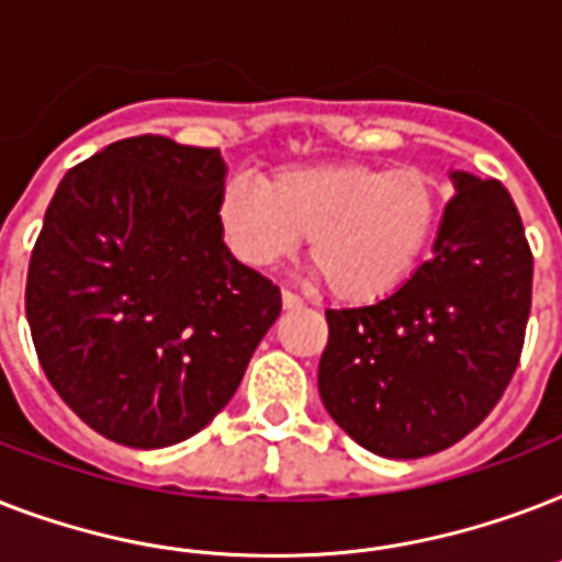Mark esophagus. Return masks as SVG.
<instances>
[{
	"instance_id": "34e87169",
	"label": "esophagus",
	"mask_w": 562,
	"mask_h": 562,
	"mask_svg": "<svg viewBox=\"0 0 562 562\" xmlns=\"http://www.w3.org/2000/svg\"><path fill=\"white\" fill-rule=\"evenodd\" d=\"M306 306V300L297 297L294 291H282V308H289V312H297V308Z\"/></svg>"
}]
</instances>
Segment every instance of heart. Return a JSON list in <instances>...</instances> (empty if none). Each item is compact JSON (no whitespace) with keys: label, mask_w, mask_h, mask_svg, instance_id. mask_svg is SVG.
Segmentation results:
<instances>
[{"label":"heart","mask_w":562,"mask_h":562,"mask_svg":"<svg viewBox=\"0 0 562 562\" xmlns=\"http://www.w3.org/2000/svg\"><path fill=\"white\" fill-rule=\"evenodd\" d=\"M440 221V194L414 169L317 162L277 171L268 187L229 180L218 224L229 250L254 268L289 259L308 236V262L335 297L368 303L417 268Z\"/></svg>","instance_id":"b5f03b06"}]
</instances>
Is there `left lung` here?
<instances>
[{"label": "left lung", "instance_id": "left-lung-1", "mask_svg": "<svg viewBox=\"0 0 562 562\" xmlns=\"http://www.w3.org/2000/svg\"><path fill=\"white\" fill-rule=\"evenodd\" d=\"M431 259L373 306L329 308L317 391L368 452L426 458L502 400L531 315L533 256L498 180L452 171Z\"/></svg>", "mask_w": 562, "mask_h": 562}]
</instances>
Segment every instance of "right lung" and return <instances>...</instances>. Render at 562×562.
<instances>
[{
    "label": "right lung",
    "mask_w": 562,
    "mask_h": 562,
    "mask_svg": "<svg viewBox=\"0 0 562 562\" xmlns=\"http://www.w3.org/2000/svg\"><path fill=\"white\" fill-rule=\"evenodd\" d=\"M218 148L131 136L66 171L31 254L25 315L60 400L113 443L198 435L280 317L229 254Z\"/></svg>",
    "instance_id": "obj_1"
}]
</instances>
